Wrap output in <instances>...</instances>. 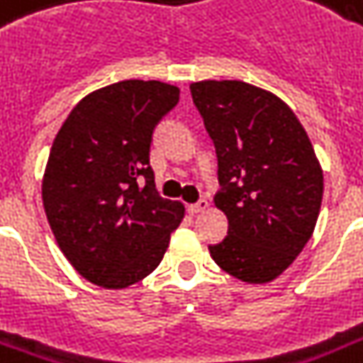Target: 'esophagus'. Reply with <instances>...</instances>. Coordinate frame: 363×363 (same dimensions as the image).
<instances>
[{
  "mask_svg": "<svg viewBox=\"0 0 363 363\" xmlns=\"http://www.w3.org/2000/svg\"><path fill=\"white\" fill-rule=\"evenodd\" d=\"M207 207H209V201H207V199H199L198 203L188 205V211H190L192 215H198V213H203Z\"/></svg>",
  "mask_w": 363,
  "mask_h": 363,
  "instance_id": "esophagus-1",
  "label": "esophagus"
}]
</instances>
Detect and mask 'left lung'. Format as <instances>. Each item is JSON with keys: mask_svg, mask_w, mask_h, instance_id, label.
I'll return each instance as SVG.
<instances>
[{"mask_svg": "<svg viewBox=\"0 0 363 363\" xmlns=\"http://www.w3.org/2000/svg\"><path fill=\"white\" fill-rule=\"evenodd\" d=\"M190 92L215 143V203L228 216V235L211 256L235 279L273 281L303 250L320 213L324 177L307 131L282 99L247 82H192Z\"/></svg>", "mask_w": 363, "mask_h": 363, "instance_id": "left-lung-1", "label": "left lung"}]
</instances>
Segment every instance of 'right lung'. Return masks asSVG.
<instances>
[{
    "mask_svg": "<svg viewBox=\"0 0 363 363\" xmlns=\"http://www.w3.org/2000/svg\"><path fill=\"white\" fill-rule=\"evenodd\" d=\"M179 88L122 81L88 94L54 139L43 177L48 224L86 281L125 288L150 275L184 216L160 198L150 167L154 128Z\"/></svg>",
    "mask_w": 363,
    "mask_h": 363,
    "instance_id": "obj_1",
    "label": "right lung"
}]
</instances>
